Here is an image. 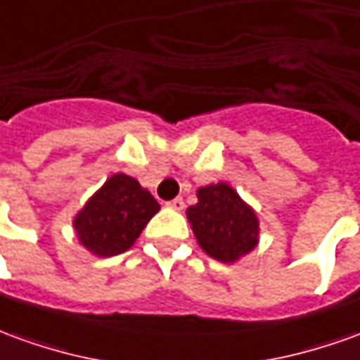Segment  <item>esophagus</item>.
Wrapping results in <instances>:
<instances>
[{"label":"esophagus","mask_w":360,"mask_h":360,"mask_svg":"<svg viewBox=\"0 0 360 360\" xmlns=\"http://www.w3.org/2000/svg\"><path fill=\"white\" fill-rule=\"evenodd\" d=\"M165 205L169 206V208H173V210H183V208H185V202H183V198H181V197L173 198V200L165 202Z\"/></svg>","instance_id":"34e87169"}]
</instances>
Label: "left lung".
Here are the masks:
<instances>
[{"instance_id":"obj_1","label":"left lung","mask_w":360,"mask_h":360,"mask_svg":"<svg viewBox=\"0 0 360 360\" xmlns=\"http://www.w3.org/2000/svg\"><path fill=\"white\" fill-rule=\"evenodd\" d=\"M197 205L187 208V220L206 255L236 263L259 243V218L228 183L198 187Z\"/></svg>"}]
</instances>
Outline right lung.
I'll return each mask as SVG.
<instances>
[{"instance_id": "right-lung-1", "label": "right lung", "mask_w": 360, "mask_h": 360, "mask_svg": "<svg viewBox=\"0 0 360 360\" xmlns=\"http://www.w3.org/2000/svg\"><path fill=\"white\" fill-rule=\"evenodd\" d=\"M158 210L148 188L127 173H115L87 198L72 224L79 245L97 257H112L134 245Z\"/></svg>"}]
</instances>
